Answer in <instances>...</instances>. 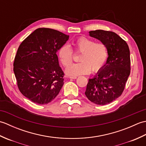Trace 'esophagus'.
<instances>
[{"label": "esophagus", "instance_id": "esophagus-1", "mask_svg": "<svg viewBox=\"0 0 146 146\" xmlns=\"http://www.w3.org/2000/svg\"><path fill=\"white\" fill-rule=\"evenodd\" d=\"M69 78L71 79H76V76H69Z\"/></svg>", "mask_w": 146, "mask_h": 146}]
</instances>
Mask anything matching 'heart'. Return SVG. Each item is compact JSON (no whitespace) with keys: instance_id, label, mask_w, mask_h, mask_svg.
Returning a JSON list of instances; mask_svg holds the SVG:
<instances>
[{"instance_id":"obj_1","label":"heart","mask_w":146,"mask_h":146,"mask_svg":"<svg viewBox=\"0 0 146 146\" xmlns=\"http://www.w3.org/2000/svg\"><path fill=\"white\" fill-rule=\"evenodd\" d=\"M74 50L81 52L78 63L71 64L66 73L71 76L86 75L92 71L97 73L105 66L108 58L107 45L103 42H95L94 40L86 37H80L73 42ZM58 56L61 64L67 67L73 61V52L68 44L62 45L58 49Z\"/></svg>"}]
</instances>
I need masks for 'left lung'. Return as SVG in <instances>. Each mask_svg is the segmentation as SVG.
I'll return each instance as SVG.
<instances>
[{"instance_id":"left-lung-1","label":"left lung","mask_w":146,"mask_h":146,"mask_svg":"<svg viewBox=\"0 0 146 146\" xmlns=\"http://www.w3.org/2000/svg\"><path fill=\"white\" fill-rule=\"evenodd\" d=\"M89 34L107 45L108 58L104 68L88 80L85 94L94 104L104 105L119 97L123 92L131 73L130 50L124 40L113 32L95 30Z\"/></svg>"}]
</instances>
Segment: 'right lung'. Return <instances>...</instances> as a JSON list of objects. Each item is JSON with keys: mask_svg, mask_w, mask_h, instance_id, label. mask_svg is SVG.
Returning a JSON list of instances; mask_svg holds the SVG:
<instances>
[{"mask_svg": "<svg viewBox=\"0 0 146 146\" xmlns=\"http://www.w3.org/2000/svg\"><path fill=\"white\" fill-rule=\"evenodd\" d=\"M69 36L49 28H38L19 46L14 61L18 88L24 97L39 105L47 104L64 84V72L56 52Z\"/></svg>", "mask_w": 146, "mask_h": 146, "instance_id": "1", "label": "right lung"}]
</instances>
